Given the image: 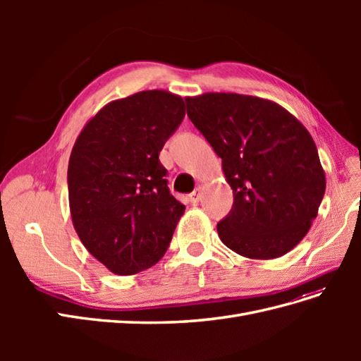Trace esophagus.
Returning <instances> with one entry per match:
<instances>
[{
    "mask_svg": "<svg viewBox=\"0 0 361 361\" xmlns=\"http://www.w3.org/2000/svg\"><path fill=\"white\" fill-rule=\"evenodd\" d=\"M188 197H190V202H191V203H199V202L202 200V188H200V187L195 188V190L188 195Z\"/></svg>",
    "mask_w": 361,
    "mask_h": 361,
    "instance_id": "obj_1",
    "label": "esophagus"
}]
</instances>
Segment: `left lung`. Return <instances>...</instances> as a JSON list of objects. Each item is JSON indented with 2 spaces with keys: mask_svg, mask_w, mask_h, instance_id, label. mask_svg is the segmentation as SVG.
<instances>
[{
  "mask_svg": "<svg viewBox=\"0 0 361 361\" xmlns=\"http://www.w3.org/2000/svg\"><path fill=\"white\" fill-rule=\"evenodd\" d=\"M185 102L233 191L231 214L216 224L223 244L248 259L289 253L310 231L325 192L309 130L279 104L256 96L203 93Z\"/></svg>",
  "mask_w": 361,
  "mask_h": 361,
  "instance_id": "obj_1",
  "label": "left lung"
}]
</instances>
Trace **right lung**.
Instances as JSON below:
<instances>
[{
    "instance_id": "right-lung-1",
    "label": "right lung",
    "mask_w": 361,
    "mask_h": 361,
    "mask_svg": "<svg viewBox=\"0 0 361 361\" xmlns=\"http://www.w3.org/2000/svg\"><path fill=\"white\" fill-rule=\"evenodd\" d=\"M183 116L180 96L138 92L101 108L75 141L68 167L72 223L89 253L117 276L155 265L185 212L158 158Z\"/></svg>"
}]
</instances>
